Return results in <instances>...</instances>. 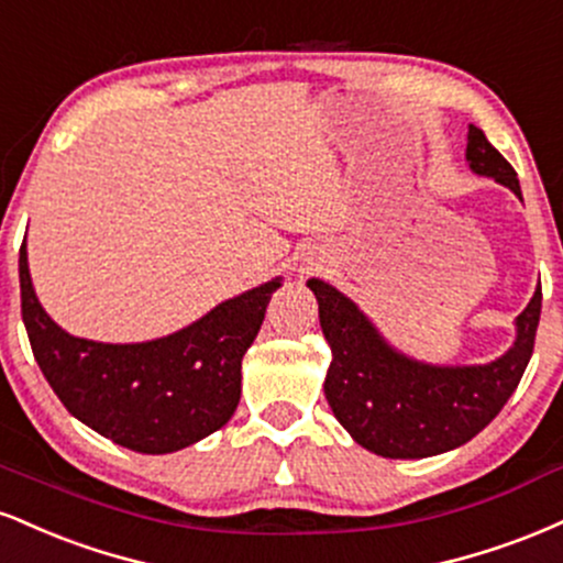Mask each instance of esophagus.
<instances>
[{"mask_svg":"<svg viewBox=\"0 0 563 563\" xmlns=\"http://www.w3.org/2000/svg\"><path fill=\"white\" fill-rule=\"evenodd\" d=\"M319 266H321V261H316V257H306V261H302L300 271H302V274H308V271H316Z\"/></svg>","mask_w":563,"mask_h":563,"instance_id":"esophagus-1","label":"esophagus"}]
</instances>
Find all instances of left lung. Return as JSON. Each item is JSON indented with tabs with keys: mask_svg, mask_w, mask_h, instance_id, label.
<instances>
[{
	"mask_svg": "<svg viewBox=\"0 0 563 563\" xmlns=\"http://www.w3.org/2000/svg\"><path fill=\"white\" fill-rule=\"evenodd\" d=\"M468 168L490 176L521 200L517 170L468 125ZM332 347L323 382L329 406L350 438L385 459H429L479 434L517 389L534 350L543 289L517 316V340L485 366H432L395 350L350 297L329 282L308 279Z\"/></svg>",
	"mask_w": 563,
	"mask_h": 563,
	"instance_id": "left-lung-1",
	"label": "left lung"
}]
</instances>
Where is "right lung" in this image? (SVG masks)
<instances>
[{
	"instance_id": "1",
	"label": "right lung",
	"mask_w": 563,
	"mask_h": 563,
	"mask_svg": "<svg viewBox=\"0 0 563 563\" xmlns=\"http://www.w3.org/2000/svg\"><path fill=\"white\" fill-rule=\"evenodd\" d=\"M20 310L33 358L68 408L95 432L136 453L195 445L234 416L242 358L282 279L231 297L200 321L161 340L110 345L59 329L33 292L20 247Z\"/></svg>"
}]
</instances>
